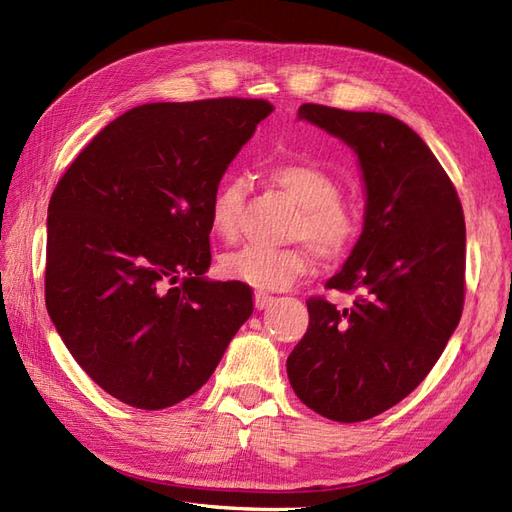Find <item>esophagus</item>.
I'll return each instance as SVG.
<instances>
[{"label":"esophagus","instance_id":"esophagus-1","mask_svg":"<svg viewBox=\"0 0 512 512\" xmlns=\"http://www.w3.org/2000/svg\"><path fill=\"white\" fill-rule=\"evenodd\" d=\"M274 302V296H268V294H255V306L259 311H264V309H268V306Z\"/></svg>","mask_w":512,"mask_h":512}]
</instances>
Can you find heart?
<instances>
[{
	"mask_svg": "<svg viewBox=\"0 0 512 512\" xmlns=\"http://www.w3.org/2000/svg\"><path fill=\"white\" fill-rule=\"evenodd\" d=\"M268 178L300 206L289 229L291 240L309 242L324 259H337L354 246L360 233L358 210L341 197V182L328 169L306 160H287L270 167ZM244 201L246 182L236 175H229L214 188L208 216L218 238L233 240L238 236ZM309 268L311 255L304 246H244L223 259L227 279L259 291L287 289Z\"/></svg>",
	"mask_w": 512,
	"mask_h": 512,
	"instance_id": "b5f03b06",
	"label": "heart"
}]
</instances>
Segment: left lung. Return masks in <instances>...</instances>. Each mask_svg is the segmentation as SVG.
<instances>
[{"label": "left lung", "mask_w": 512, "mask_h": 512, "mask_svg": "<svg viewBox=\"0 0 512 512\" xmlns=\"http://www.w3.org/2000/svg\"><path fill=\"white\" fill-rule=\"evenodd\" d=\"M298 118L358 154L367 210L352 255L326 289L347 309L306 300L309 328L287 358L313 412L360 422L390 410L429 375L465 300V218L455 184L414 130L386 113L306 102Z\"/></svg>", "instance_id": "obj_1"}]
</instances>
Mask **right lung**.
Returning a JSON list of instances; mask_svg holds the SVG:
<instances>
[{
    "instance_id": "obj_1",
    "label": "right lung",
    "mask_w": 512,
    "mask_h": 512,
    "mask_svg": "<svg viewBox=\"0 0 512 512\" xmlns=\"http://www.w3.org/2000/svg\"><path fill=\"white\" fill-rule=\"evenodd\" d=\"M261 98L152 102L85 145L49 201L45 300L81 369L137 410L191 397L253 313L251 287L206 281L210 199Z\"/></svg>"
}]
</instances>
